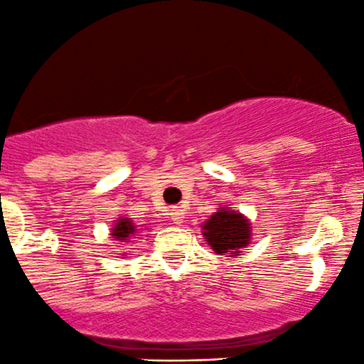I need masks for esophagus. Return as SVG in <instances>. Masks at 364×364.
<instances>
[{
    "instance_id": "esophagus-1",
    "label": "esophagus",
    "mask_w": 364,
    "mask_h": 364,
    "mask_svg": "<svg viewBox=\"0 0 364 364\" xmlns=\"http://www.w3.org/2000/svg\"><path fill=\"white\" fill-rule=\"evenodd\" d=\"M171 219H173L175 225H182V223H183V210L181 207H175L173 210H171Z\"/></svg>"
}]
</instances>
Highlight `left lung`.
Returning <instances> with one entry per match:
<instances>
[{
	"label": "left lung",
	"instance_id": "1",
	"mask_svg": "<svg viewBox=\"0 0 364 364\" xmlns=\"http://www.w3.org/2000/svg\"><path fill=\"white\" fill-rule=\"evenodd\" d=\"M201 230L210 250L218 255L239 257L240 250L251 244L250 219L228 205H221L201 225Z\"/></svg>",
	"mask_w": 364,
	"mask_h": 364
}]
</instances>
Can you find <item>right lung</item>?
<instances>
[{"instance_id": "1", "label": "right lung", "mask_w": 364, "mask_h": 364, "mask_svg": "<svg viewBox=\"0 0 364 364\" xmlns=\"http://www.w3.org/2000/svg\"><path fill=\"white\" fill-rule=\"evenodd\" d=\"M138 232V228H136V225L132 223L131 218H118L117 223L113 225V228H111V233L109 235L113 237V240H117V242H131V239L134 237V233ZM125 257L127 253H122Z\"/></svg>"}]
</instances>
